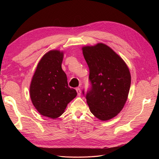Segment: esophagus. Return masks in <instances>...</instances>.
I'll return each mask as SVG.
<instances>
[{
	"instance_id": "34e87169",
	"label": "esophagus",
	"mask_w": 159,
	"mask_h": 159,
	"mask_svg": "<svg viewBox=\"0 0 159 159\" xmlns=\"http://www.w3.org/2000/svg\"><path fill=\"white\" fill-rule=\"evenodd\" d=\"M76 91H77V93H78V95L80 96V95H81V91L80 88H76Z\"/></svg>"
}]
</instances>
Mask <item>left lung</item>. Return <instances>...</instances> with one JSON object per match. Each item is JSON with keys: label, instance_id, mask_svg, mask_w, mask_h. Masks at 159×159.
<instances>
[{"label": "left lung", "instance_id": "8db88e82", "mask_svg": "<svg viewBox=\"0 0 159 159\" xmlns=\"http://www.w3.org/2000/svg\"><path fill=\"white\" fill-rule=\"evenodd\" d=\"M83 54L89 70L90 86L85 97L92 114L102 121L121 111L131 86V75L125 61L103 44L85 46Z\"/></svg>", "mask_w": 159, "mask_h": 159}]
</instances>
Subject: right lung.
Masks as SVG:
<instances>
[{
  "label": "right lung",
  "mask_w": 159,
  "mask_h": 159,
  "mask_svg": "<svg viewBox=\"0 0 159 159\" xmlns=\"http://www.w3.org/2000/svg\"><path fill=\"white\" fill-rule=\"evenodd\" d=\"M63 53L50 51L42 57L33 75L30 88L32 102L41 115L52 119L60 117L77 95L68 84L61 69Z\"/></svg>",
  "instance_id": "right-lung-1"
}]
</instances>
